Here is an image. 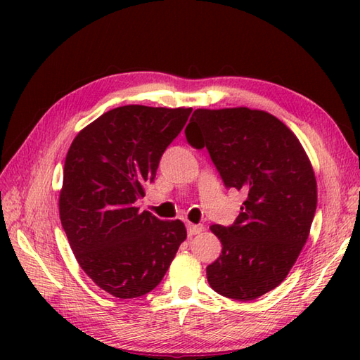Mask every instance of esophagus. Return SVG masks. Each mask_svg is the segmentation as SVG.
<instances>
[{
    "label": "esophagus",
    "instance_id": "obj_1",
    "mask_svg": "<svg viewBox=\"0 0 360 360\" xmlns=\"http://www.w3.org/2000/svg\"><path fill=\"white\" fill-rule=\"evenodd\" d=\"M202 231H204V227L201 224H192V223L187 224V233H188V236L200 235Z\"/></svg>",
    "mask_w": 360,
    "mask_h": 360
}]
</instances>
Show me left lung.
<instances>
[{"instance_id":"8db88e82","label":"left lung","mask_w":360,"mask_h":360,"mask_svg":"<svg viewBox=\"0 0 360 360\" xmlns=\"http://www.w3.org/2000/svg\"><path fill=\"white\" fill-rule=\"evenodd\" d=\"M186 137L207 147L226 187L248 193L233 226H210L223 250L207 266L209 285L254 300L286 278L308 240L317 207L311 160L281 120L246 106L195 110Z\"/></svg>"}]
</instances>
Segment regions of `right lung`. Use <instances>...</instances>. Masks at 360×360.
<instances>
[{
	"label": "right lung",
	"mask_w": 360,
	"mask_h": 360,
	"mask_svg": "<svg viewBox=\"0 0 360 360\" xmlns=\"http://www.w3.org/2000/svg\"><path fill=\"white\" fill-rule=\"evenodd\" d=\"M190 112L184 106H119L83 128L68 150L60 221L82 269L114 297L155 289L187 238L182 221H160L134 202Z\"/></svg>",
	"instance_id": "obj_1"
}]
</instances>
